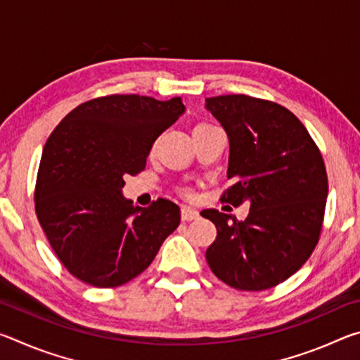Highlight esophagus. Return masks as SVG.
I'll list each match as a JSON object with an SVG mask.
<instances>
[{"label": "esophagus", "instance_id": "obj_1", "mask_svg": "<svg viewBox=\"0 0 360 360\" xmlns=\"http://www.w3.org/2000/svg\"><path fill=\"white\" fill-rule=\"evenodd\" d=\"M181 217H182V221H193V219L198 217V211L192 208V206L184 205L181 208Z\"/></svg>", "mask_w": 360, "mask_h": 360}]
</instances>
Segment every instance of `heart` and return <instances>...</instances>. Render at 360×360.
<instances>
[{"mask_svg": "<svg viewBox=\"0 0 360 360\" xmlns=\"http://www.w3.org/2000/svg\"><path fill=\"white\" fill-rule=\"evenodd\" d=\"M206 127H212V125H210V124H198V125L193 127V131L195 130H200V129H206Z\"/></svg>", "mask_w": 360, "mask_h": 360, "instance_id": "heart-1", "label": "heart"}]
</instances>
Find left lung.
Listing matches in <instances>:
<instances>
[{
	"instance_id": "1",
	"label": "left lung",
	"mask_w": 360,
	"mask_h": 360,
	"mask_svg": "<svg viewBox=\"0 0 360 360\" xmlns=\"http://www.w3.org/2000/svg\"><path fill=\"white\" fill-rule=\"evenodd\" d=\"M206 108L230 141L231 186L221 202L249 203L243 222L202 211L217 229L206 262L233 289L275 288L300 270L319 241L328 192L324 158L302 122L278 103L221 95Z\"/></svg>"
}]
</instances>
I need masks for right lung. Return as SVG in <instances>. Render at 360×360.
<instances>
[{"label": "right lung", "mask_w": 360, "mask_h": 360, "mask_svg": "<svg viewBox=\"0 0 360 360\" xmlns=\"http://www.w3.org/2000/svg\"><path fill=\"white\" fill-rule=\"evenodd\" d=\"M179 96L106 95L66 115L42 150L34 210L47 241L72 276L117 288L150 265L181 222L179 206L148 208L122 197L125 176L146 168L155 139L184 112Z\"/></svg>", "instance_id": "right-lung-1"}]
</instances>
